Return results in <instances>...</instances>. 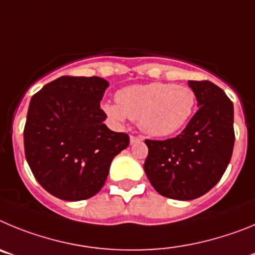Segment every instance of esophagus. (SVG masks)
Segmentation results:
<instances>
[{
  "mask_svg": "<svg viewBox=\"0 0 255 255\" xmlns=\"http://www.w3.org/2000/svg\"><path fill=\"white\" fill-rule=\"evenodd\" d=\"M143 139L140 138V136H134V135H131L130 136V144H135V143H139V141H141Z\"/></svg>",
  "mask_w": 255,
  "mask_h": 255,
  "instance_id": "esophagus-1",
  "label": "esophagus"
}]
</instances>
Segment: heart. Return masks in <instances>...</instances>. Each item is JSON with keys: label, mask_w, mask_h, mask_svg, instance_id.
<instances>
[{"label": "heart", "mask_w": 255, "mask_h": 255, "mask_svg": "<svg viewBox=\"0 0 255 255\" xmlns=\"http://www.w3.org/2000/svg\"><path fill=\"white\" fill-rule=\"evenodd\" d=\"M116 102H107L103 110L116 123L129 117L138 121L139 129L150 136H168L182 129L193 115L195 93L185 85L153 82L120 89Z\"/></svg>", "instance_id": "1"}]
</instances>
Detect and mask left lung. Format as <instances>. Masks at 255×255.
<instances>
[{
  "mask_svg": "<svg viewBox=\"0 0 255 255\" xmlns=\"http://www.w3.org/2000/svg\"><path fill=\"white\" fill-rule=\"evenodd\" d=\"M198 111L176 138L145 140L144 171L153 188L166 198L191 200L220 181L233 155L234 105L213 83L189 80Z\"/></svg>",
  "mask_w": 255,
  "mask_h": 255,
  "instance_id": "1",
  "label": "left lung"
}]
</instances>
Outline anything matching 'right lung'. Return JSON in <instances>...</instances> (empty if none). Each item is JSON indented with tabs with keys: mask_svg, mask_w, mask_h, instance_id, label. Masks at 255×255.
Segmentation results:
<instances>
[{
	"mask_svg": "<svg viewBox=\"0 0 255 255\" xmlns=\"http://www.w3.org/2000/svg\"><path fill=\"white\" fill-rule=\"evenodd\" d=\"M108 82L98 76H61L31 97L24 129L31 172L49 194L78 202L105 185L112 159L129 135L106 126L100 103Z\"/></svg>",
	"mask_w": 255,
	"mask_h": 255,
	"instance_id": "right-lung-1",
	"label": "right lung"
}]
</instances>
